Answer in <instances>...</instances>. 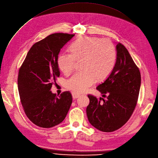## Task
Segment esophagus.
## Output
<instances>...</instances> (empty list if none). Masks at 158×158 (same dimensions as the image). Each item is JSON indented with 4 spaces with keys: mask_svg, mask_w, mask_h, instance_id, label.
I'll list each match as a JSON object with an SVG mask.
<instances>
[{
    "mask_svg": "<svg viewBox=\"0 0 158 158\" xmlns=\"http://www.w3.org/2000/svg\"><path fill=\"white\" fill-rule=\"evenodd\" d=\"M80 96V95L79 94H76V93H74V92H73L72 93V98H73V99H77V98H78Z\"/></svg>",
    "mask_w": 158,
    "mask_h": 158,
    "instance_id": "34e87169",
    "label": "esophagus"
}]
</instances>
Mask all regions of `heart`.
Masks as SVG:
<instances>
[{"mask_svg":"<svg viewBox=\"0 0 158 158\" xmlns=\"http://www.w3.org/2000/svg\"><path fill=\"white\" fill-rule=\"evenodd\" d=\"M70 52L60 53L57 57L59 69L70 74L77 61H81L83 71L76 73L66 82V87L74 93L86 91L98 80L106 78L116 61V49L111 40L98 37L84 36L70 46Z\"/></svg>","mask_w":158,"mask_h":158,"instance_id":"obj_1","label":"heart"}]
</instances>
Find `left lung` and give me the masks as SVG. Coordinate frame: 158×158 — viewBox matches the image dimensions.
Wrapping results in <instances>:
<instances>
[{"label": "left lung", "instance_id": "obj_1", "mask_svg": "<svg viewBox=\"0 0 158 158\" xmlns=\"http://www.w3.org/2000/svg\"><path fill=\"white\" fill-rule=\"evenodd\" d=\"M115 49L113 70L97 87L106 99L88 95V119L95 128L105 132L115 131L128 121L136 106L141 86L139 70L126 48L118 43Z\"/></svg>", "mask_w": 158, "mask_h": 158}]
</instances>
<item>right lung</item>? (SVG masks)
Listing matches in <instances>:
<instances>
[{"instance_id": "1", "label": "right lung", "mask_w": 158, "mask_h": 158, "mask_svg": "<svg viewBox=\"0 0 158 158\" xmlns=\"http://www.w3.org/2000/svg\"><path fill=\"white\" fill-rule=\"evenodd\" d=\"M75 35L56 33L34 44L27 53L18 75V90L27 117L42 128L59 125L72 102L70 92L59 96L50 89L60 75L57 57L60 49Z\"/></svg>"}]
</instances>
